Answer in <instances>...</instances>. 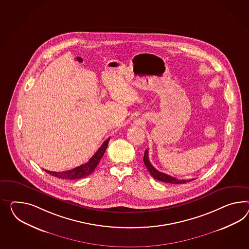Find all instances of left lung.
<instances>
[{
    "mask_svg": "<svg viewBox=\"0 0 249 249\" xmlns=\"http://www.w3.org/2000/svg\"><path fill=\"white\" fill-rule=\"evenodd\" d=\"M143 162H144V165L146 166L148 171L151 173V175L153 176V178L158 179L160 181L168 182V183H173V184H184V183H187V182L191 181L192 179H195V178H191V179H178V178L172 177V176H170V175H168V174H165V173H163V172L157 171V170L152 165V163H151L150 160H149L148 150H145V152H144Z\"/></svg>",
    "mask_w": 249,
    "mask_h": 249,
    "instance_id": "left-lung-1",
    "label": "left lung"
}]
</instances>
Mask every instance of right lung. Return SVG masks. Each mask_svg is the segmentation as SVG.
Returning a JSON list of instances; mask_svg holds the SVG:
<instances>
[{
    "label": "right lung",
    "instance_id": "right-lung-1",
    "mask_svg": "<svg viewBox=\"0 0 249 249\" xmlns=\"http://www.w3.org/2000/svg\"><path fill=\"white\" fill-rule=\"evenodd\" d=\"M109 140H110V137L103 142L102 145L96 151V153L85 164L76 167L72 170L65 171V172H50L47 170H45V172H48L49 174H51L54 177L66 178V179H77V178H85L95 171L96 166L99 163L100 160L102 159L103 155L107 150Z\"/></svg>",
    "mask_w": 249,
    "mask_h": 249
}]
</instances>
